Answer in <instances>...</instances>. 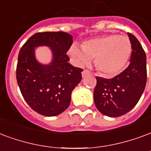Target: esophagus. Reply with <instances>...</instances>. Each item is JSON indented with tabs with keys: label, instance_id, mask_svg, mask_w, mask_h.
Returning a JSON list of instances; mask_svg holds the SVG:
<instances>
[{
	"label": "esophagus",
	"instance_id": "34e87169",
	"mask_svg": "<svg viewBox=\"0 0 151 151\" xmlns=\"http://www.w3.org/2000/svg\"><path fill=\"white\" fill-rule=\"evenodd\" d=\"M90 72L88 70H84L83 71H82V73H81V75H82L83 78L87 75H90Z\"/></svg>",
	"mask_w": 151,
	"mask_h": 151
}]
</instances>
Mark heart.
Returning a JSON list of instances; mask_svg holds the SVG:
<instances>
[{"mask_svg": "<svg viewBox=\"0 0 151 151\" xmlns=\"http://www.w3.org/2000/svg\"><path fill=\"white\" fill-rule=\"evenodd\" d=\"M131 50V43L127 37L110 33L85 41L81 50L73 45L69 53L78 65L88 64L95 58L94 63L100 72L106 76H114L126 66Z\"/></svg>", "mask_w": 151, "mask_h": 151, "instance_id": "b5f03b06", "label": "heart"}]
</instances>
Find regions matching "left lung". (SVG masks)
<instances>
[{
    "instance_id": "8db88e82",
    "label": "left lung",
    "mask_w": 151,
    "mask_h": 151,
    "mask_svg": "<svg viewBox=\"0 0 151 151\" xmlns=\"http://www.w3.org/2000/svg\"><path fill=\"white\" fill-rule=\"evenodd\" d=\"M132 46L129 66L110 79L96 77L93 91L95 106L101 114L119 117L131 110L138 103L147 83V56L140 42L127 33Z\"/></svg>"
}]
</instances>
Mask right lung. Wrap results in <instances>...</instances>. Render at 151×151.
Listing matches in <instances>:
<instances>
[{
  "label": "right lung",
  "instance_id": "1",
  "mask_svg": "<svg viewBox=\"0 0 151 151\" xmlns=\"http://www.w3.org/2000/svg\"><path fill=\"white\" fill-rule=\"evenodd\" d=\"M73 43L65 32H43L30 37L18 54L17 81L25 101L41 115L57 116L66 110L71 93L81 80L82 69L73 66L66 54ZM50 46L53 61L44 66L35 59L34 48Z\"/></svg>",
  "mask_w": 151,
  "mask_h": 151
}]
</instances>
